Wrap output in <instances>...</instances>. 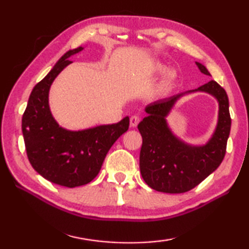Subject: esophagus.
Segmentation results:
<instances>
[{"label":"esophagus","mask_w":249,"mask_h":249,"mask_svg":"<svg viewBox=\"0 0 249 249\" xmlns=\"http://www.w3.org/2000/svg\"><path fill=\"white\" fill-rule=\"evenodd\" d=\"M140 122H141V117L138 115H133L130 117V126H132V127H136Z\"/></svg>","instance_id":"esophagus-1"}]
</instances>
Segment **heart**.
Masks as SVG:
<instances>
[{
    "mask_svg": "<svg viewBox=\"0 0 249 249\" xmlns=\"http://www.w3.org/2000/svg\"><path fill=\"white\" fill-rule=\"evenodd\" d=\"M156 70L159 71V72H161V71L165 70V67H163L162 65H158L157 67H156ZM176 79H177V74L175 71H168V72L165 74V77H163L161 88H163V89H167V88L171 87L172 84L175 83Z\"/></svg>",
    "mask_w": 249,
    "mask_h": 249,
    "instance_id": "obj_1",
    "label": "heart"
}]
</instances>
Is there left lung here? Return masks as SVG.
Returning a JSON list of instances; mask_svg holds the SVG:
<instances>
[{
  "instance_id": "obj_1",
  "label": "left lung",
  "mask_w": 249,
  "mask_h": 249,
  "mask_svg": "<svg viewBox=\"0 0 249 249\" xmlns=\"http://www.w3.org/2000/svg\"><path fill=\"white\" fill-rule=\"evenodd\" d=\"M196 64L202 73L211 75L203 65ZM195 91L214 95L220 105L215 133L206 145L184 144L168 127L166 117L181 94L149 104L145 109L148 116L138 124V130L142 137L140 155L141 174L145 182L156 191H190L216 170L224 159L231 123L229 96L220 84L213 80Z\"/></svg>"
}]
</instances>
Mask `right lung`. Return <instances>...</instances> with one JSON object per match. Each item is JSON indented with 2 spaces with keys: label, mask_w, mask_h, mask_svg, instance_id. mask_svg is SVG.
Listing matches in <instances>:
<instances>
[{
  "label": "right lung",
  "mask_w": 249,
  "mask_h": 249,
  "mask_svg": "<svg viewBox=\"0 0 249 249\" xmlns=\"http://www.w3.org/2000/svg\"><path fill=\"white\" fill-rule=\"evenodd\" d=\"M79 47L67 52L50 72L34 87L22 119V130L31 165L40 176L62 187L91 182L100 172L107 151L129 126L126 116L116 124L71 132L60 127L50 113L48 92L54 78L71 64Z\"/></svg>",
  "instance_id": "right-lung-1"
}]
</instances>
